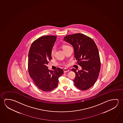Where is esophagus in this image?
I'll return each mask as SVG.
<instances>
[{"label":"esophagus","mask_w":123,"mask_h":123,"mask_svg":"<svg viewBox=\"0 0 123 123\" xmlns=\"http://www.w3.org/2000/svg\"><path fill=\"white\" fill-rule=\"evenodd\" d=\"M69 71V70L67 69H63V71H64V73H67V72H68Z\"/></svg>","instance_id":"esophagus-1"}]
</instances>
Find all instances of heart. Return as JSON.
<instances>
[{"instance_id": "b5f03b06", "label": "heart", "mask_w": 123, "mask_h": 123, "mask_svg": "<svg viewBox=\"0 0 123 123\" xmlns=\"http://www.w3.org/2000/svg\"><path fill=\"white\" fill-rule=\"evenodd\" d=\"M67 46H62V49H64L65 48H66ZM55 50H56L55 48H54V47H53V48H52V49L51 50V55L52 56L54 55V54H55Z\"/></svg>"}]
</instances>
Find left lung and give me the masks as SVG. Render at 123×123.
I'll use <instances>...</instances> for the list:
<instances>
[{
    "label": "left lung",
    "mask_w": 123,
    "mask_h": 123,
    "mask_svg": "<svg viewBox=\"0 0 123 123\" xmlns=\"http://www.w3.org/2000/svg\"><path fill=\"white\" fill-rule=\"evenodd\" d=\"M63 40L73 46L74 56L78 64L82 67L80 71L72 69L75 73L74 85L81 90H87L96 81L101 68L97 46L91 37L80 33L68 35Z\"/></svg>",
    "instance_id": "1"
}]
</instances>
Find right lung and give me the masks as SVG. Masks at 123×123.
I'll return each mask as SVG.
<instances>
[{
	"label": "right lung",
	"instance_id": "right-lung-1",
	"mask_svg": "<svg viewBox=\"0 0 123 123\" xmlns=\"http://www.w3.org/2000/svg\"><path fill=\"white\" fill-rule=\"evenodd\" d=\"M56 36L46 35L33 42L28 53V73L36 86L41 90L49 92L58 86V79L62 75V69L50 71L47 67L52 59L51 50Z\"/></svg>",
	"mask_w": 123,
	"mask_h": 123
}]
</instances>
